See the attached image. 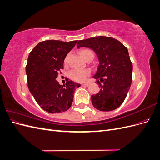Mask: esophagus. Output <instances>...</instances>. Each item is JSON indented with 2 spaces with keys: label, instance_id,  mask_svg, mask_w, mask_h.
Here are the masks:
<instances>
[{
  "label": "esophagus",
  "instance_id": "34e87169",
  "mask_svg": "<svg viewBox=\"0 0 160 160\" xmlns=\"http://www.w3.org/2000/svg\"><path fill=\"white\" fill-rule=\"evenodd\" d=\"M81 85L82 86H86V87H88V86H89V83H83V84H81Z\"/></svg>",
  "mask_w": 160,
  "mask_h": 160
}]
</instances>
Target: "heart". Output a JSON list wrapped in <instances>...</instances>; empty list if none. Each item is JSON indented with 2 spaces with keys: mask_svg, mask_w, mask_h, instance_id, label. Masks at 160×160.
<instances>
[{
  "mask_svg": "<svg viewBox=\"0 0 160 160\" xmlns=\"http://www.w3.org/2000/svg\"><path fill=\"white\" fill-rule=\"evenodd\" d=\"M80 55L84 59H85L89 55H93V52L90 49H83L80 51ZM68 57H69L68 56H67L65 59V61H64L65 64L67 63V61H68ZM90 74H91V71L89 69H81V70L73 69L70 72L69 76H70V78L72 80H73L74 81L83 82L85 81L87 77H89Z\"/></svg>",
  "mask_w": 160,
  "mask_h": 160,
  "instance_id": "heart-1",
  "label": "heart"
}]
</instances>
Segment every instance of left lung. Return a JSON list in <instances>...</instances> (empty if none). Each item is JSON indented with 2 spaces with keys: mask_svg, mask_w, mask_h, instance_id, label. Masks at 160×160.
<instances>
[{
  "mask_svg": "<svg viewBox=\"0 0 160 160\" xmlns=\"http://www.w3.org/2000/svg\"><path fill=\"white\" fill-rule=\"evenodd\" d=\"M77 46L92 49L99 59L93 77L101 89L91 95L92 104L102 111L118 108L126 98L132 81L133 65L127 48L115 38L104 36L79 40Z\"/></svg>",
  "mask_w": 160,
  "mask_h": 160,
  "instance_id": "obj_1",
  "label": "left lung"
}]
</instances>
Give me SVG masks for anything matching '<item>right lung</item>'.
<instances>
[{
  "mask_svg": "<svg viewBox=\"0 0 160 160\" xmlns=\"http://www.w3.org/2000/svg\"><path fill=\"white\" fill-rule=\"evenodd\" d=\"M77 41H42L30 52L26 65L28 88L37 103L48 113L68 110L73 101L75 89L81 86L72 81L61 85L56 81L63 69L65 58Z\"/></svg>",
  "mask_w": 160,
  "mask_h": 160,
  "instance_id": "right-lung-1",
  "label": "right lung"
}]
</instances>
